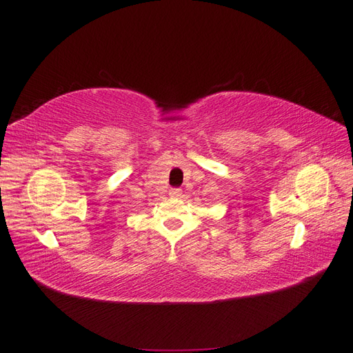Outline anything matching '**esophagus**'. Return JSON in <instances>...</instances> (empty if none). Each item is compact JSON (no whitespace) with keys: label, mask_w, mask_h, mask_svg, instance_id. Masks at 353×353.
<instances>
[{"label":"esophagus","mask_w":353,"mask_h":353,"mask_svg":"<svg viewBox=\"0 0 353 353\" xmlns=\"http://www.w3.org/2000/svg\"><path fill=\"white\" fill-rule=\"evenodd\" d=\"M169 196L170 197H179V196H181V188H170Z\"/></svg>","instance_id":"34e87169"}]
</instances>
